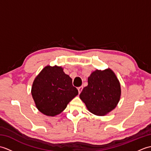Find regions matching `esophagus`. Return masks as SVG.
Wrapping results in <instances>:
<instances>
[{
	"instance_id": "34e87169",
	"label": "esophagus",
	"mask_w": 151,
	"mask_h": 151,
	"mask_svg": "<svg viewBox=\"0 0 151 151\" xmlns=\"http://www.w3.org/2000/svg\"><path fill=\"white\" fill-rule=\"evenodd\" d=\"M82 89H83V87H82V86H81V87H78V93H81V91H82Z\"/></svg>"
}]
</instances>
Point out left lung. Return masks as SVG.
Here are the masks:
<instances>
[{"mask_svg":"<svg viewBox=\"0 0 151 151\" xmlns=\"http://www.w3.org/2000/svg\"><path fill=\"white\" fill-rule=\"evenodd\" d=\"M88 84L84 88L80 99L88 110L98 116H104L117 106L120 101V82L111 69H96L88 78Z\"/></svg>","mask_w":151,"mask_h":151,"instance_id":"obj_1","label":"left lung"}]
</instances>
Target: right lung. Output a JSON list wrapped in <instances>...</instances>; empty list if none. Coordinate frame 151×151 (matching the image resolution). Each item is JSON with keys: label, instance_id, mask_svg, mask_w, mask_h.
<instances>
[{"label": "right lung", "instance_id": "obj_1", "mask_svg": "<svg viewBox=\"0 0 151 151\" xmlns=\"http://www.w3.org/2000/svg\"><path fill=\"white\" fill-rule=\"evenodd\" d=\"M31 93L37 110L54 117L65 110L78 91L62 66L47 65L35 78Z\"/></svg>", "mask_w": 151, "mask_h": 151}]
</instances>
